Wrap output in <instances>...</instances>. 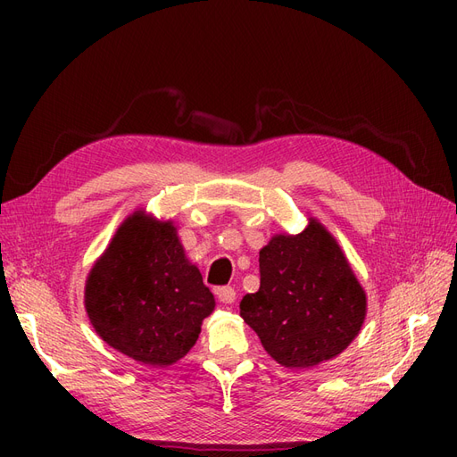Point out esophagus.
<instances>
[{
	"instance_id": "1",
	"label": "esophagus",
	"mask_w": 457,
	"mask_h": 457,
	"mask_svg": "<svg viewBox=\"0 0 457 457\" xmlns=\"http://www.w3.org/2000/svg\"><path fill=\"white\" fill-rule=\"evenodd\" d=\"M217 297L220 303H227V305H230V303H234V299H237V289H234L232 286H223V287H217Z\"/></svg>"
}]
</instances>
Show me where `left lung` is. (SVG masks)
I'll use <instances>...</instances> for the list:
<instances>
[{
    "label": "left lung",
    "instance_id": "left-lung-1",
    "mask_svg": "<svg viewBox=\"0 0 457 457\" xmlns=\"http://www.w3.org/2000/svg\"><path fill=\"white\" fill-rule=\"evenodd\" d=\"M259 292L240 316L286 368H311L337 356L366 316V294L337 242L316 220L297 237L278 234L259 252Z\"/></svg>",
    "mask_w": 457,
    "mask_h": 457
}]
</instances>
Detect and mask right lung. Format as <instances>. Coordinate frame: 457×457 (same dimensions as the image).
Instances as JSON below:
<instances>
[{
	"label": "right lung",
	"instance_id": "1",
	"mask_svg": "<svg viewBox=\"0 0 457 457\" xmlns=\"http://www.w3.org/2000/svg\"><path fill=\"white\" fill-rule=\"evenodd\" d=\"M215 297L190 265L170 223L133 213L86 284L89 320L110 347L148 366L183 358Z\"/></svg>",
	"mask_w": 457,
	"mask_h": 457
}]
</instances>
